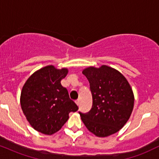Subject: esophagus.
I'll use <instances>...</instances> for the list:
<instances>
[{
	"instance_id": "esophagus-1",
	"label": "esophagus",
	"mask_w": 159,
	"mask_h": 159,
	"mask_svg": "<svg viewBox=\"0 0 159 159\" xmlns=\"http://www.w3.org/2000/svg\"><path fill=\"white\" fill-rule=\"evenodd\" d=\"M75 103L77 104V105H78V106H79V105H80V99H77V100H76Z\"/></svg>"
}]
</instances>
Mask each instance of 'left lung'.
<instances>
[{
	"label": "left lung",
	"instance_id": "obj_1",
	"mask_svg": "<svg viewBox=\"0 0 159 159\" xmlns=\"http://www.w3.org/2000/svg\"><path fill=\"white\" fill-rule=\"evenodd\" d=\"M82 73L89 81L93 98L90 111H79L84 124L97 137L117 132L126 123L134 107V94L126 78L105 65L88 67Z\"/></svg>",
	"mask_w": 159,
	"mask_h": 159
}]
</instances>
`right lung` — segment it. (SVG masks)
<instances>
[{"label": "right lung", "mask_w": 159, "mask_h": 159, "mask_svg": "<svg viewBox=\"0 0 159 159\" xmlns=\"http://www.w3.org/2000/svg\"><path fill=\"white\" fill-rule=\"evenodd\" d=\"M67 73V69L47 66L34 72L21 90L20 102L24 114L31 126L43 134L59 131L68 120L69 113L78 110L61 84Z\"/></svg>", "instance_id": "obj_1"}]
</instances>
